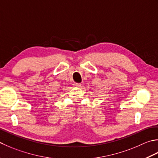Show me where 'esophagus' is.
<instances>
[{
	"instance_id": "obj_1",
	"label": "esophagus",
	"mask_w": 158,
	"mask_h": 158,
	"mask_svg": "<svg viewBox=\"0 0 158 158\" xmlns=\"http://www.w3.org/2000/svg\"><path fill=\"white\" fill-rule=\"evenodd\" d=\"M73 85H74V86H76V87H80V86H81V84H80V83H74V84H73Z\"/></svg>"
}]
</instances>
